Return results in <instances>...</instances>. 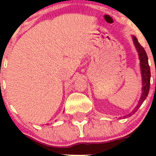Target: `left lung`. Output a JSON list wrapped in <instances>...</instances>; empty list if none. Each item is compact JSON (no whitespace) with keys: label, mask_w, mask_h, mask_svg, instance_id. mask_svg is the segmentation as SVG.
I'll list each match as a JSON object with an SVG mask.
<instances>
[{"label":"left lung","mask_w":156,"mask_h":156,"mask_svg":"<svg viewBox=\"0 0 156 156\" xmlns=\"http://www.w3.org/2000/svg\"><path fill=\"white\" fill-rule=\"evenodd\" d=\"M133 41L134 43V45L137 48V51L138 52L139 58H140V70H141V75H142V94L140 96V101H139L137 105L135 107L134 109L133 110V114L135 112H137L139 107L141 105L144 101L145 100L148 94L150 89V79H151V71H150V66L148 65V55L146 54L145 50L144 49L141 45L139 44L138 41L135 37H133ZM132 114H128L127 116H130Z\"/></svg>","instance_id":"8db88e82"}]
</instances>
